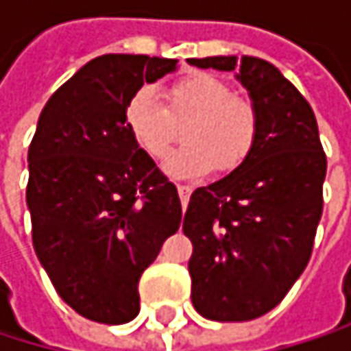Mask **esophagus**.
<instances>
[{"label": "esophagus", "mask_w": 351, "mask_h": 351, "mask_svg": "<svg viewBox=\"0 0 351 351\" xmlns=\"http://www.w3.org/2000/svg\"><path fill=\"white\" fill-rule=\"evenodd\" d=\"M176 191H178V197H180L182 207H186L189 197H191V193H193V186H189V184H176Z\"/></svg>", "instance_id": "obj_1"}]
</instances>
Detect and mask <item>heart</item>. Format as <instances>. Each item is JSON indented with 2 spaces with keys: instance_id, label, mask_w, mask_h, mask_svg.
Returning <instances> with one entry per match:
<instances>
[{
  "instance_id": "heart-1",
  "label": "heart",
  "mask_w": 351,
  "mask_h": 351,
  "mask_svg": "<svg viewBox=\"0 0 351 351\" xmlns=\"http://www.w3.org/2000/svg\"><path fill=\"white\" fill-rule=\"evenodd\" d=\"M167 107L150 87L136 89L123 107V121L134 142L154 160H162L178 138L186 142L173 152L165 171L175 178L232 173L242 167L260 134L256 106L232 93L230 85L207 73L180 77L167 87Z\"/></svg>"
}]
</instances>
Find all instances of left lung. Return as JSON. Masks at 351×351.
Returning a JSON list of instances; mask_svg holds the SVG:
<instances>
[{
  "label": "left lung",
  "mask_w": 351,
  "mask_h": 351,
  "mask_svg": "<svg viewBox=\"0 0 351 351\" xmlns=\"http://www.w3.org/2000/svg\"><path fill=\"white\" fill-rule=\"evenodd\" d=\"M189 64L238 71L260 117L250 158L199 186L182 219L193 244V307L211 321H250L274 309L309 264L327 158L313 109L274 64L256 56L189 58Z\"/></svg>",
  "instance_id": "left-lung-1"
}]
</instances>
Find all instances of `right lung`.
Segmentation results:
<instances>
[{
	"mask_svg": "<svg viewBox=\"0 0 351 351\" xmlns=\"http://www.w3.org/2000/svg\"><path fill=\"white\" fill-rule=\"evenodd\" d=\"M176 62L146 54L89 60L52 93L28 148L36 256L60 299L97 323L140 313V276L180 226L176 186L123 121L130 95Z\"/></svg>",
	"mask_w": 351,
	"mask_h": 351,
	"instance_id": "1",
	"label": "right lung"
}]
</instances>
